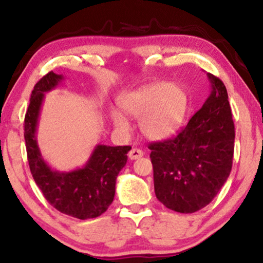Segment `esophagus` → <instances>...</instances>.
<instances>
[{"label": "esophagus", "instance_id": "obj_1", "mask_svg": "<svg viewBox=\"0 0 263 263\" xmlns=\"http://www.w3.org/2000/svg\"><path fill=\"white\" fill-rule=\"evenodd\" d=\"M143 156V152L141 149H137V148H134V149H131L128 152V157L131 160H137V159H139V157H142Z\"/></svg>", "mask_w": 263, "mask_h": 263}]
</instances>
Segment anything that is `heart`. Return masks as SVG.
<instances>
[{
	"label": "heart",
	"mask_w": 263,
	"mask_h": 263,
	"mask_svg": "<svg viewBox=\"0 0 263 263\" xmlns=\"http://www.w3.org/2000/svg\"><path fill=\"white\" fill-rule=\"evenodd\" d=\"M120 107L125 114L138 119L146 138L161 141L172 137L183 126L189 97L178 84L155 83L125 95ZM111 118L119 129L127 131L129 125L124 115L114 111Z\"/></svg>",
	"instance_id": "1"
}]
</instances>
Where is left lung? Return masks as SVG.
<instances>
[{"label":"left lung","instance_id":"1","mask_svg":"<svg viewBox=\"0 0 263 263\" xmlns=\"http://www.w3.org/2000/svg\"><path fill=\"white\" fill-rule=\"evenodd\" d=\"M212 92L176 137L150 143L154 189L164 207L195 213L218 195L231 173L234 124L229 95L208 73Z\"/></svg>","mask_w":263,"mask_h":263}]
</instances>
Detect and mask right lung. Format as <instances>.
<instances>
[{
	"instance_id": "obj_1",
	"label": "right lung",
	"mask_w": 263,
	"mask_h": 263,
	"mask_svg": "<svg viewBox=\"0 0 263 263\" xmlns=\"http://www.w3.org/2000/svg\"><path fill=\"white\" fill-rule=\"evenodd\" d=\"M62 79L61 74L49 72L33 87L24 124L27 160L37 186L52 207L73 218L93 219L102 215L113 202L115 181L127 162L131 146L99 144L83 168L71 172L51 170L41 155L36 129L44 92L54 89Z\"/></svg>"
}]
</instances>
